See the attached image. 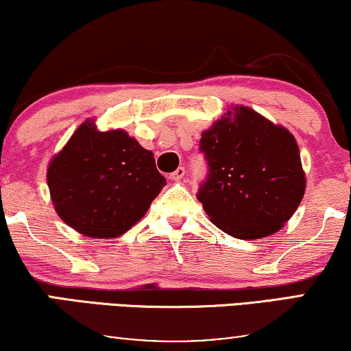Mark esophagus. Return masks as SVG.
Listing matches in <instances>:
<instances>
[{"label": "esophagus", "instance_id": "1", "mask_svg": "<svg viewBox=\"0 0 351 351\" xmlns=\"http://www.w3.org/2000/svg\"><path fill=\"white\" fill-rule=\"evenodd\" d=\"M184 176H185V167H179V169L172 172V174L169 176V179L171 180H180Z\"/></svg>", "mask_w": 351, "mask_h": 351}]
</instances>
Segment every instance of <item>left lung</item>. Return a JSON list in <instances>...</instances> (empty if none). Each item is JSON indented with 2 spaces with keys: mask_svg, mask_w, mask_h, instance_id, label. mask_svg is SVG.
Returning a JSON list of instances; mask_svg holds the SVG:
<instances>
[{
  "mask_svg": "<svg viewBox=\"0 0 351 351\" xmlns=\"http://www.w3.org/2000/svg\"><path fill=\"white\" fill-rule=\"evenodd\" d=\"M208 176L196 198L210 222L230 237L276 233L305 193L299 145L287 129L249 107H234L201 134Z\"/></svg>",
  "mask_w": 351,
  "mask_h": 351,
  "instance_id": "left-lung-1",
  "label": "left lung"
}]
</instances>
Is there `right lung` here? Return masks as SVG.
Returning <instances> with one entry per match:
<instances>
[{
	"label": "right lung",
	"instance_id": "right-lung-1",
	"mask_svg": "<svg viewBox=\"0 0 351 351\" xmlns=\"http://www.w3.org/2000/svg\"><path fill=\"white\" fill-rule=\"evenodd\" d=\"M47 185L66 225L90 238H117L145 215L166 179L128 132H100L86 121L51 161Z\"/></svg>",
	"mask_w": 351,
	"mask_h": 351
}]
</instances>
